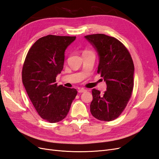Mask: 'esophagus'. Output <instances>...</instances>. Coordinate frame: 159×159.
I'll return each mask as SVG.
<instances>
[{"mask_svg": "<svg viewBox=\"0 0 159 159\" xmlns=\"http://www.w3.org/2000/svg\"><path fill=\"white\" fill-rule=\"evenodd\" d=\"M86 91H87V90L85 89L84 88H81V89H79L78 92H79V93H84V92H85Z\"/></svg>", "mask_w": 159, "mask_h": 159, "instance_id": "obj_1", "label": "esophagus"}]
</instances>
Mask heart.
Here are the masks:
<instances>
[{"label": "heart", "mask_w": 159, "mask_h": 159, "mask_svg": "<svg viewBox=\"0 0 159 159\" xmlns=\"http://www.w3.org/2000/svg\"><path fill=\"white\" fill-rule=\"evenodd\" d=\"M84 52H88V51H84Z\"/></svg>", "instance_id": "b5f03b06"}]
</instances>
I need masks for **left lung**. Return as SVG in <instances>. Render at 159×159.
Segmentation results:
<instances>
[{
    "label": "left lung",
    "instance_id": "8db88e82",
    "mask_svg": "<svg viewBox=\"0 0 159 159\" xmlns=\"http://www.w3.org/2000/svg\"><path fill=\"white\" fill-rule=\"evenodd\" d=\"M85 38L98 52V73L107 84L103 94L92 89L91 113L100 121H113L121 114L131 96L134 70L132 57L125 46L114 37L95 34Z\"/></svg>",
    "mask_w": 159,
    "mask_h": 159
}]
</instances>
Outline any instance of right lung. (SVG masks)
<instances>
[{"mask_svg":"<svg viewBox=\"0 0 159 159\" xmlns=\"http://www.w3.org/2000/svg\"><path fill=\"white\" fill-rule=\"evenodd\" d=\"M75 36L48 35L38 39L28 51L22 78L27 94L40 116L56 123L68 115L78 91L57 85L56 79L64 68V54Z\"/></svg>","mask_w":159,"mask_h":159,"instance_id":"add662e5","label":"right lung"}]
</instances>
